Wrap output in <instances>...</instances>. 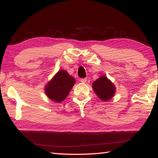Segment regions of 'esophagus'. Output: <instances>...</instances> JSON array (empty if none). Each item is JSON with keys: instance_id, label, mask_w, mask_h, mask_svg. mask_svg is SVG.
<instances>
[{"instance_id": "obj_1", "label": "esophagus", "mask_w": 158, "mask_h": 158, "mask_svg": "<svg viewBox=\"0 0 158 158\" xmlns=\"http://www.w3.org/2000/svg\"><path fill=\"white\" fill-rule=\"evenodd\" d=\"M86 81H87V79L85 78H83V79H80V81L82 82V83H85V82H86Z\"/></svg>"}]
</instances>
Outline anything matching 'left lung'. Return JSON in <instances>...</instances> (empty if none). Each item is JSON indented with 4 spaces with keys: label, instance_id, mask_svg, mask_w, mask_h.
Returning <instances> with one entry per match:
<instances>
[{
    "label": "left lung",
    "instance_id": "1",
    "mask_svg": "<svg viewBox=\"0 0 158 158\" xmlns=\"http://www.w3.org/2000/svg\"><path fill=\"white\" fill-rule=\"evenodd\" d=\"M93 89L99 98L104 101L110 100L115 93V86L105 76L95 80L93 84Z\"/></svg>",
    "mask_w": 158,
    "mask_h": 158
}]
</instances>
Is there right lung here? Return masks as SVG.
Returning <instances> with one entry per match:
<instances>
[{
    "instance_id": "1",
    "label": "right lung",
    "mask_w": 158,
    "mask_h": 158,
    "mask_svg": "<svg viewBox=\"0 0 158 158\" xmlns=\"http://www.w3.org/2000/svg\"><path fill=\"white\" fill-rule=\"evenodd\" d=\"M74 79L65 70H60L45 88L48 98L56 102L65 100L74 85Z\"/></svg>"
}]
</instances>
